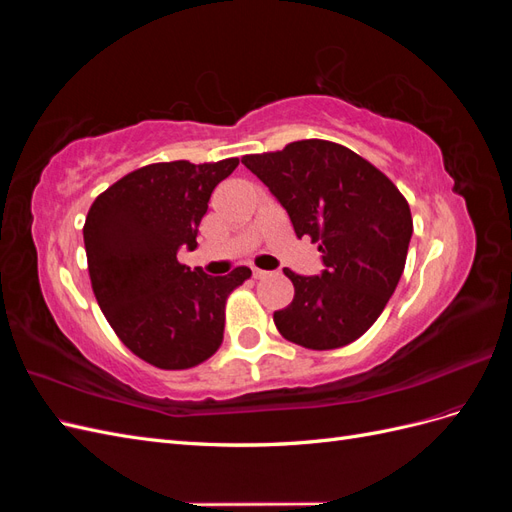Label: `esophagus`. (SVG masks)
Returning <instances> with one entry per match:
<instances>
[{"label": "esophagus", "instance_id": "obj_1", "mask_svg": "<svg viewBox=\"0 0 512 512\" xmlns=\"http://www.w3.org/2000/svg\"><path fill=\"white\" fill-rule=\"evenodd\" d=\"M254 271V280H262V277H267L269 275V271H262V269H252Z\"/></svg>", "mask_w": 512, "mask_h": 512}]
</instances>
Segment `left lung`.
I'll use <instances>...</instances> for the list:
<instances>
[{"label": "left lung", "mask_w": 512, "mask_h": 512, "mask_svg": "<svg viewBox=\"0 0 512 512\" xmlns=\"http://www.w3.org/2000/svg\"><path fill=\"white\" fill-rule=\"evenodd\" d=\"M241 162L280 200L297 237L318 243L327 267L312 277L284 269L294 299L273 314L277 331L309 350L352 344L378 320L404 273L412 237L406 196L359 153L322 138Z\"/></svg>", "instance_id": "obj_1"}]
</instances>
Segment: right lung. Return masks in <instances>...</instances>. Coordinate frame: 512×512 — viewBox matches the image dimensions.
Masks as SVG:
<instances>
[{"instance_id":"obj_1","label":"right lung","mask_w":512,"mask_h":512,"mask_svg":"<svg viewBox=\"0 0 512 512\" xmlns=\"http://www.w3.org/2000/svg\"><path fill=\"white\" fill-rule=\"evenodd\" d=\"M237 166L147 164L89 207L83 239L96 301L123 346L153 367L190 369L218 352L226 301L250 280L247 267L211 277L177 260L181 245L196 247L211 192Z\"/></svg>"}]
</instances>
